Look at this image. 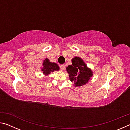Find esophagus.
Wrapping results in <instances>:
<instances>
[{"label":"esophagus","mask_w":130,"mask_h":130,"mask_svg":"<svg viewBox=\"0 0 130 130\" xmlns=\"http://www.w3.org/2000/svg\"><path fill=\"white\" fill-rule=\"evenodd\" d=\"M60 68H61V70H65V65H60Z\"/></svg>","instance_id":"esophagus-1"}]
</instances>
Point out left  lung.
Returning <instances> with one entry per match:
<instances>
[{"label":"left lung","instance_id":"8db88e82","mask_svg":"<svg viewBox=\"0 0 130 130\" xmlns=\"http://www.w3.org/2000/svg\"><path fill=\"white\" fill-rule=\"evenodd\" d=\"M72 65L67 68L70 80L74 83L75 87H80L88 82L92 76V72L88 68L82 59L75 57L72 60Z\"/></svg>","mask_w":130,"mask_h":130}]
</instances>
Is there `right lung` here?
I'll return each instance as SVG.
<instances>
[{"mask_svg": "<svg viewBox=\"0 0 130 130\" xmlns=\"http://www.w3.org/2000/svg\"><path fill=\"white\" fill-rule=\"evenodd\" d=\"M42 71H43V73L45 75H48L50 74L52 72L55 70H59V67L56 63L50 62L48 59H45L43 62V68Z\"/></svg>", "mask_w": 130, "mask_h": 130, "instance_id": "obj_1", "label": "right lung"}]
</instances>
